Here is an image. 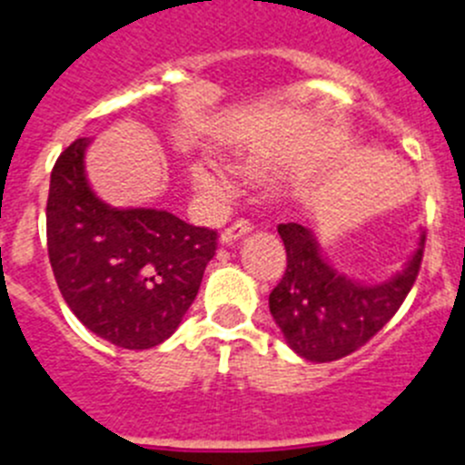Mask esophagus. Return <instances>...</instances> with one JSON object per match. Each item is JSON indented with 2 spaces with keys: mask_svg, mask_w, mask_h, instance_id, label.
I'll list each match as a JSON object with an SVG mask.
<instances>
[{
  "mask_svg": "<svg viewBox=\"0 0 465 465\" xmlns=\"http://www.w3.org/2000/svg\"><path fill=\"white\" fill-rule=\"evenodd\" d=\"M250 232H252V223H250V220L241 218V220H236V223L229 224V227L224 229L223 233H220V242H223V245H232L233 241L247 236Z\"/></svg>",
  "mask_w": 465,
  "mask_h": 465,
  "instance_id": "1",
  "label": "esophagus"
}]
</instances>
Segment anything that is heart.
<instances>
[{
  "label": "heart",
  "mask_w": 465,
  "mask_h": 465,
  "mask_svg": "<svg viewBox=\"0 0 465 465\" xmlns=\"http://www.w3.org/2000/svg\"><path fill=\"white\" fill-rule=\"evenodd\" d=\"M193 183L194 188L202 190V193H208V194L223 193V179H220L218 173L213 172V169L202 167V164L193 169Z\"/></svg>",
  "instance_id": "b5f03b06"
}]
</instances>
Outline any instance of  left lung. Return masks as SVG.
<instances>
[{
    "mask_svg": "<svg viewBox=\"0 0 465 465\" xmlns=\"http://www.w3.org/2000/svg\"><path fill=\"white\" fill-rule=\"evenodd\" d=\"M286 247V271L268 305L286 344L312 362H332L364 346L397 314L418 280L424 241L401 272L383 284H358L337 272L319 252L310 229L277 227Z\"/></svg>",
    "mask_w": 465,
    "mask_h": 465,
    "instance_id": "obj_1",
    "label": "left lung"
}]
</instances>
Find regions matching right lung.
I'll use <instances>...</instances> for the list:
<instances>
[{
    "instance_id": "1",
    "label": "right lung",
    "mask_w": 465,
    "mask_h": 465,
    "mask_svg": "<svg viewBox=\"0 0 465 465\" xmlns=\"http://www.w3.org/2000/svg\"><path fill=\"white\" fill-rule=\"evenodd\" d=\"M86 137L62 151L47 194V254L73 314L130 351L163 344L197 298L218 232L155 208H112L86 183Z\"/></svg>"
}]
</instances>
